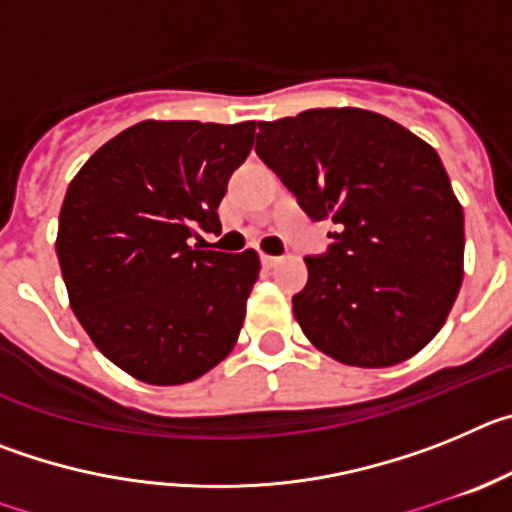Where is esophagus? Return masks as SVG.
I'll list each match as a JSON object with an SVG mask.
<instances>
[{
    "instance_id": "1",
    "label": "esophagus",
    "mask_w": 512,
    "mask_h": 512,
    "mask_svg": "<svg viewBox=\"0 0 512 512\" xmlns=\"http://www.w3.org/2000/svg\"><path fill=\"white\" fill-rule=\"evenodd\" d=\"M261 264H264L266 269H274V266L282 264V259H279V256H266L264 253V256H261Z\"/></svg>"
}]
</instances>
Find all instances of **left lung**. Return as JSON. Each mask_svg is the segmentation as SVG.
I'll list each match as a JSON object with an SVG mask.
<instances>
[{
  "label": "left lung",
  "instance_id": "obj_1",
  "mask_svg": "<svg viewBox=\"0 0 512 512\" xmlns=\"http://www.w3.org/2000/svg\"><path fill=\"white\" fill-rule=\"evenodd\" d=\"M256 153L336 233L292 297L302 333L348 366H392L446 323L464 277V212L441 158L356 107L259 122Z\"/></svg>",
  "mask_w": 512,
  "mask_h": 512
}]
</instances>
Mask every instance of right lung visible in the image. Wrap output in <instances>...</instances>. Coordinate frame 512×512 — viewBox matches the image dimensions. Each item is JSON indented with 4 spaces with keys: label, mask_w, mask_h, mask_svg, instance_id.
<instances>
[{
    "label": "right lung",
    "mask_w": 512,
    "mask_h": 512,
    "mask_svg": "<svg viewBox=\"0 0 512 512\" xmlns=\"http://www.w3.org/2000/svg\"><path fill=\"white\" fill-rule=\"evenodd\" d=\"M253 135L256 122H138L69 184L56 253L71 310L140 382H192L238 341L259 256L192 241L223 228L217 205Z\"/></svg>",
    "instance_id": "1"
}]
</instances>
